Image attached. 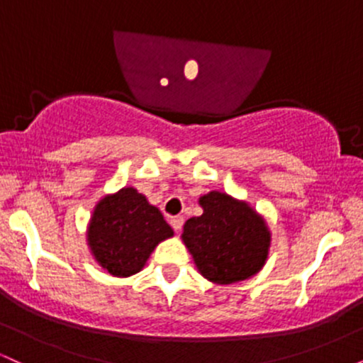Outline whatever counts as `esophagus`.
Here are the masks:
<instances>
[{"instance_id": "obj_1", "label": "esophagus", "mask_w": 363, "mask_h": 363, "mask_svg": "<svg viewBox=\"0 0 363 363\" xmlns=\"http://www.w3.org/2000/svg\"><path fill=\"white\" fill-rule=\"evenodd\" d=\"M182 223H184V218H182V216H172V218H170V225H172V228L176 232L181 230Z\"/></svg>"}]
</instances>
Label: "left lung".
<instances>
[{
    "instance_id": "8db88e82",
    "label": "left lung",
    "mask_w": 363,
    "mask_h": 363,
    "mask_svg": "<svg viewBox=\"0 0 363 363\" xmlns=\"http://www.w3.org/2000/svg\"><path fill=\"white\" fill-rule=\"evenodd\" d=\"M199 206L203 215L187 220L181 235L198 272L216 285L259 273L272 245L266 220L247 201L220 191L203 194Z\"/></svg>"
}]
</instances>
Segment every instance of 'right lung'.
<instances>
[{
  "label": "right lung",
  "mask_w": 363,
  "mask_h": 363,
  "mask_svg": "<svg viewBox=\"0 0 363 363\" xmlns=\"http://www.w3.org/2000/svg\"><path fill=\"white\" fill-rule=\"evenodd\" d=\"M172 235L174 230L160 210L135 187L104 196L86 227L94 259L118 278L140 273L157 245Z\"/></svg>",
  "instance_id": "1"
}]
</instances>
